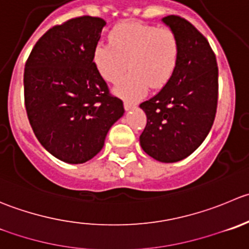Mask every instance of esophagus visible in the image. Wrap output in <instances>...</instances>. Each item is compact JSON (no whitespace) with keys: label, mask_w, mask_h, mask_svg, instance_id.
I'll return each mask as SVG.
<instances>
[{"label":"esophagus","mask_w":249,"mask_h":249,"mask_svg":"<svg viewBox=\"0 0 249 249\" xmlns=\"http://www.w3.org/2000/svg\"><path fill=\"white\" fill-rule=\"evenodd\" d=\"M135 107H136V106H135L134 103L124 102V108H125V110H131V109H134Z\"/></svg>","instance_id":"1"}]
</instances>
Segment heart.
<instances>
[{
  "label": "heart",
  "mask_w": 249,
  "mask_h": 249,
  "mask_svg": "<svg viewBox=\"0 0 249 249\" xmlns=\"http://www.w3.org/2000/svg\"><path fill=\"white\" fill-rule=\"evenodd\" d=\"M110 42H100L93 51V64L108 83H117L114 93L126 101H137L149 85L160 89L171 78L178 63V41L169 28L141 21L119 24L109 35Z\"/></svg>",
  "instance_id": "heart-1"
}]
</instances>
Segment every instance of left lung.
Returning <instances> with one entry per match:
<instances>
[{
  "mask_svg": "<svg viewBox=\"0 0 249 249\" xmlns=\"http://www.w3.org/2000/svg\"><path fill=\"white\" fill-rule=\"evenodd\" d=\"M161 21L178 37V63L164 88L140 105L147 115L140 144L156 160L175 163L194 153L213 126L218 64L207 38L190 21L178 16Z\"/></svg>",
  "mask_w": 249,
  "mask_h": 249,
  "instance_id": "1",
  "label": "left lung"
}]
</instances>
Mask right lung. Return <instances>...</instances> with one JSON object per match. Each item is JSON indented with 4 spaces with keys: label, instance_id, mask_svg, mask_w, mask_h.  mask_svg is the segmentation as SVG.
<instances>
[{
    "label": "right lung",
    "instance_id": "right-lung-1",
    "mask_svg": "<svg viewBox=\"0 0 249 249\" xmlns=\"http://www.w3.org/2000/svg\"><path fill=\"white\" fill-rule=\"evenodd\" d=\"M106 21L79 17L53 26L36 42L24 71V100L43 148L69 164L92 159L124 114L93 64Z\"/></svg>",
    "mask_w": 249,
    "mask_h": 249
}]
</instances>
